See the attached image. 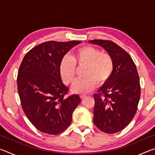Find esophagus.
I'll return each instance as SVG.
<instances>
[{"mask_svg":"<svg viewBox=\"0 0 155 155\" xmlns=\"http://www.w3.org/2000/svg\"><path fill=\"white\" fill-rule=\"evenodd\" d=\"M80 97H81V99H83V98H86V97H87V95H85V94H81Z\"/></svg>","mask_w":155,"mask_h":155,"instance_id":"34e87169","label":"esophagus"}]
</instances>
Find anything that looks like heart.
Wrapping results in <instances>:
<instances>
[{"mask_svg":"<svg viewBox=\"0 0 155 155\" xmlns=\"http://www.w3.org/2000/svg\"><path fill=\"white\" fill-rule=\"evenodd\" d=\"M84 65L82 77L75 81L72 90L77 93L90 92L95 87L96 82L102 84L111 77L114 62L112 57L103 53L92 46H83L77 48L72 56L65 55L59 65V72L66 85L75 79L76 65Z\"/></svg>","mask_w":155,"mask_h":155,"instance_id":"b5f03b06","label":"heart"}]
</instances>
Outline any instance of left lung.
I'll use <instances>...</instances> for the list:
<instances>
[{
  "instance_id": "obj_1",
  "label": "left lung",
  "mask_w": 155,
  "mask_h": 155,
  "mask_svg": "<svg viewBox=\"0 0 155 155\" xmlns=\"http://www.w3.org/2000/svg\"><path fill=\"white\" fill-rule=\"evenodd\" d=\"M89 42L101 46L114 59L111 77L100 92L94 94L93 111L94 124L103 132L112 134L127 127L135 116L141 94L140 78L131 57L117 44L102 40Z\"/></svg>"
}]
</instances>
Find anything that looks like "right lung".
Wrapping results in <instances>:
<instances>
[{
	"instance_id": "obj_1",
	"label": "right lung",
	"mask_w": 155,
	"mask_h": 155,
	"mask_svg": "<svg viewBox=\"0 0 155 155\" xmlns=\"http://www.w3.org/2000/svg\"><path fill=\"white\" fill-rule=\"evenodd\" d=\"M81 41H48L28 51L18 70L17 84L23 111L41 132L57 135L72 122L81 103L77 94L65 97L59 65L65 54Z\"/></svg>"
}]
</instances>
